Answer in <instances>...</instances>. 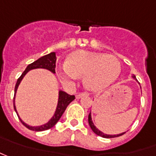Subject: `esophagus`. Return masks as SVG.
<instances>
[{
    "label": "esophagus",
    "mask_w": 156,
    "mask_h": 156,
    "mask_svg": "<svg viewBox=\"0 0 156 156\" xmlns=\"http://www.w3.org/2000/svg\"><path fill=\"white\" fill-rule=\"evenodd\" d=\"M88 94H87V93H81V94H77L76 95V99H80V98H82V97H85V96H87Z\"/></svg>",
    "instance_id": "obj_1"
}]
</instances>
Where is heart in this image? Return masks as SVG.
<instances>
[{"mask_svg": "<svg viewBox=\"0 0 156 156\" xmlns=\"http://www.w3.org/2000/svg\"><path fill=\"white\" fill-rule=\"evenodd\" d=\"M120 72L121 65L116 56L83 50L70 53L65 63L56 70L62 84L73 86L78 76H83L85 87L94 92L112 85L119 78Z\"/></svg>", "mask_w": 156, "mask_h": 156, "instance_id": "1", "label": "heart"}]
</instances>
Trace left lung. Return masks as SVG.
<instances>
[{
	"mask_svg": "<svg viewBox=\"0 0 156 156\" xmlns=\"http://www.w3.org/2000/svg\"><path fill=\"white\" fill-rule=\"evenodd\" d=\"M131 77H132L135 80H136V81H137V80L136 79V76H135L134 75H132ZM88 124H89V125H90L92 130L94 132L95 134L98 135V136H102V137H105V138H112V137H117V136H122V135H124V133H125V132H122V133H120V134H117V135L104 134V133H103L102 131H100V129H98V128H96V126H95L94 124V122H93V120H92L91 112L89 113V115H88Z\"/></svg>",
	"mask_w": 156,
	"mask_h": 156,
	"instance_id": "left-lung-1",
	"label": "left lung"
}]
</instances>
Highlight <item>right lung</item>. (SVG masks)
<instances>
[{"label":"right lung","mask_w":156,"mask_h":156,"mask_svg":"<svg viewBox=\"0 0 156 156\" xmlns=\"http://www.w3.org/2000/svg\"><path fill=\"white\" fill-rule=\"evenodd\" d=\"M56 52H51L49 54H47L45 56H41L40 58H38L37 60L34 61L32 62L31 64L27 66V69H25V71L22 73V75L18 79L16 85H15V88H14V97H13V107L14 110L17 113L18 117L20 120L21 121V123L27 129H31V130H34V131H43V130H46L52 128L55 124L58 122V120L60 119V118L62 117V115L63 114L64 111L67 108V106L69 105V104L72 102L73 100H75V95H70L69 94H67L66 92L62 90H59L58 92V101H57V105H56V111L54 112V114L52 116L51 119L49 120L47 123L42 124V125H38V126H31L29 124H26L23 120L20 118V116L18 114L17 110H16V106H15V95L17 93V89L19 87V85L20 84L21 80H23L24 76L27 75V73L32 69H44L47 70L51 71V73L55 74L56 71Z\"/></svg>","instance_id":"add662e5"}]
</instances>
